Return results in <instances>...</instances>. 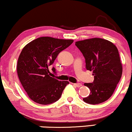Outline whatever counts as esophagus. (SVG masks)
<instances>
[{"label":"esophagus","mask_w":132,"mask_h":132,"mask_svg":"<svg viewBox=\"0 0 132 132\" xmlns=\"http://www.w3.org/2000/svg\"><path fill=\"white\" fill-rule=\"evenodd\" d=\"M73 85L74 86H77V87H81L82 86V85L81 83H73Z\"/></svg>","instance_id":"obj_1"}]
</instances>
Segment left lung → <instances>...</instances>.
Masks as SVG:
<instances>
[{
    "label": "left lung",
    "instance_id": "8db88e82",
    "mask_svg": "<svg viewBox=\"0 0 132 132\" xmlns=\"http://www.w3.org/2000/svg\"><path fill=\"white\" fill-rule=\"evenodd\" d=\"M85 59L86 68L92 71L93 83H85L91 92L83 98L85 103L97 104L106 101L114 93L122 74L118 49L112 42L94 38L75 42Z\"/></svg>",
    "mask_w": 132,
    "mask_h": 132
}]
</instances>
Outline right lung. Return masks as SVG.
Wrapping results in <instances>:
<instances>
[{
    "label": "right lung",
    "instance_id": "add662e5",
    "mask_svg": "<svg viewBox=\"0 0 132 132\" xmlns=\"http://www.w3.org/2000/svg\"><path fill=\"white\" fill-rule=\"evenodd\" d=\"M73 42V39L40 37L23 48L17 62V74L28 96L34 102L46 105L59 100L69 82L50 77L48 67ZM52 70L55 71L54 68Z\"/></svg>",
    "mask_w": 132,
    "mask_h": 132
}]
</instances>
